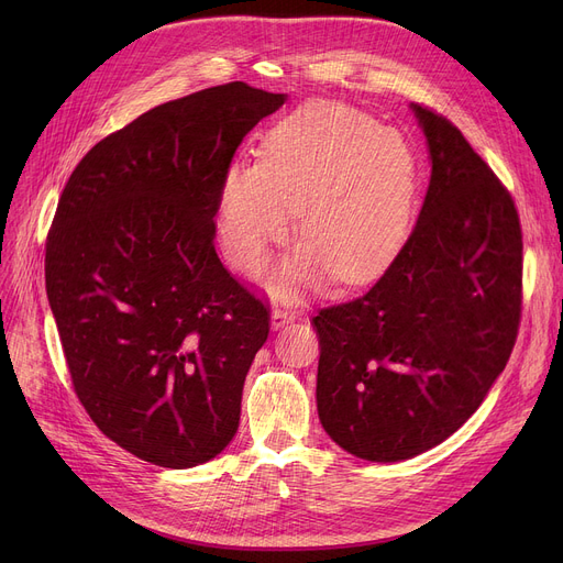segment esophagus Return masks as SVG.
<instances>
[{
	"label": "esophagus",
	"instance_id": "1",
	"mask_svg": "<svg viewBox=\"0 0 563 563\" xmlns=\"http://www.w3.org/2000/svg\"><path fill=\"white\" fill-rule=\"evenodd\" d=\"M294 319H297V314H294L291 310H283V308H274L272 310V327L278 331L283 329L285 323H291Z\"/></svg>",
	"mask_w": 563,
	"mask_h": 563
}]
</instances>
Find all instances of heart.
<instances>
[{
  "label": "heart",
  "instance_id": "heart-1",
  "mask_svg": "<svg viewBox=\"0 0 563 563\" xmlns=\"http://www.w3.org/2000/svg\"><path fill=\"white\" fill-rule=\"evenodd\" d=\"M416 191L418 159L401 134L353 107L306 104L266 132L260 162L228 166L219 194L223 244L242 269H257L301 205L306 240L272 287L312 289L329 272L365 280L401 249Z\"/></svg>",
  "mask_w": 563,
  "mask_h": 563
}]
</instances>
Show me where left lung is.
<instances>
[{
  "instance_id": "obj_1",
  "label": "left lung",
  "mask_w": 563,
  "mask_h": 563,
  "mask_svg": "<svg viewBox=\"0 0 563 563\" xmlns=\"http://www.w3.org/2000/svg\"><path fill=\"white\" fill-rule=\"evenodd\" d=\"M410 109L431 159L418 223L369 291L312 317L319 422L372 463L418 456L467 422L507 367L522 306L511 194L448 118Z\"/></svg>"
}]
</instances>
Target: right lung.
<instances>
[{
	"label": "right lung",
	"instance_id": "1",
	"mask_svg": "<svg viewBox=\"0 0 563 563\" xmlns=\"http://www.w3.org/2000/svg\"><path fill=\"white\" fill-rule=\"evenodd\" d=\"M244 81L159 104L96 143L58 198L45 287L98 429L162 467L221 454L269 310L214 251L223 175L285 104Z\"/></svg>",
	"mask_w": 563,
	"mask_h": 563
}]
</instances>
